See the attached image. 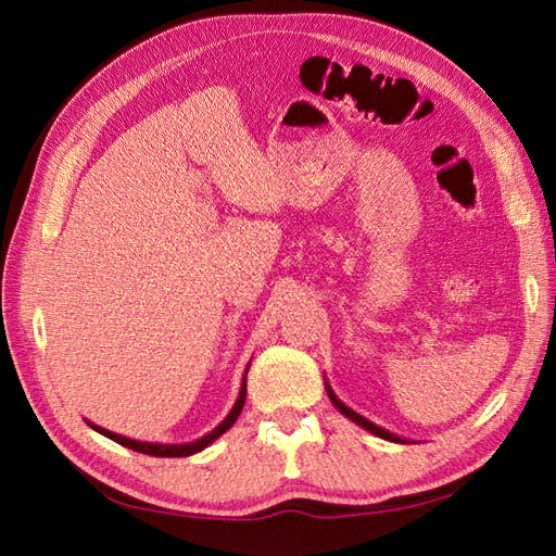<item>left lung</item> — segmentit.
<instances>
[{
	"instance_id": "obj_1",
	"label": "left lung",
	"mask_w": 556,
	"mask_h": 556,
	"mask_svg": "<svg viewBox=\"0 0 556 556\" xmlns=\"http://www.w3.org/2000/svg\"><path fill=\"white\" fill-rule=\"evenodd\" d=\"M325 387H327V394H329V399H331V403L336 408H339L345 417H350L352 422H357L362 429H366V431H371V433H376V435H380V439H384V441H392V443H406L403 439H399V435H394V433H390V431H384L382 427H378V425H374V422H368L366 417H362L359 413H355L352 408H348L345 403L336 396L333 392H331V387H329V382H325Z\"/></svg>"
}]
</instances>
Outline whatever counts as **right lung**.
Returning <instances> with one entry per match:
<instances>
[{
	"label": "right lung",
	"instance_id": "obj_1",
	"mask_svg": "<svg viewBox=\"0 0 556 556\" xmlns=\"http://www.w3.org/2000/svg\"><path fill=\"white\" fill-rule=\"evenodd\" d=\"M245 376H248V368H245ZM245 378H243V382H241V392H239V399H237V403H233V408L229 410V415L223 419L220 425H217L211 433H206V435H201L199 441H194V443H182V445H162V443H143V441H134V439H127V435H121V433H113V431H109V429H102V427H97V425H92V422H88L94 431H99L102 435H106V439H111V441H115V443H121V445H125V447H129V450H137V452H143V454H150V457H190V454H194V452H201L204 447H208L215 439H220V435L237 422V417L241 415V410H243V403H245Z\"/></svg>",
	"mask_w": 556,
	"mask_h": 556
}]
</instances>
